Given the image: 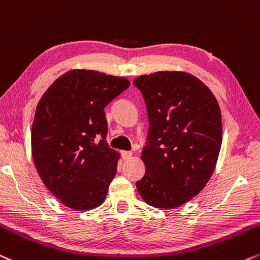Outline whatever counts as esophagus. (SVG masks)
<instances>
[{
  "label": "esophagus",
  "instance_id": "34e87169",
  "mask_svg": "<svg viewBox=\"0 0 260 260\" xmlns=\"http://www.w3.org/2000/svg\"><path fill=\"white\" fill-rule=\"evenodd\" d=\"M133 154L131 151H122V158L123 160H129V158H132Z\"/></svg>",
  "mask_w": 260,
  "mask_h": 260
}]
</instances>
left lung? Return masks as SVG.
<instances>
[{
  "mask_svg": "<svg viewBox=\"0 0 260 260\" xmlns=\"http://www.w3.org/2000/svg\"><path fill=\"white\" fill-rule=\"evenodd\" d=\"M133 83L150 123L142 154L146 170L137 189L152 207H179L214 172L223 138L219 105L202 81L183 71L142 75Z\"/></svg>",
  "mask_w": 260,
  "mask_h": 260,
  "instance_id": "obj_1",
  "label": "left lung"
}]
</instances>
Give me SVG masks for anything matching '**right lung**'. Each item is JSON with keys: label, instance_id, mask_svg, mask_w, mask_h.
<instances>
[{"label": "right lung", "instance_id": "add662e5", "mask_svg": "<svg viewBox=\"0 0 260 260\" xmlns=\"http://www.w3.org/2000/svg\"><path fill=\"white\" fill-rule=\"evenodd\" d=\"M126 77L76 69L43 93L31 128V152L47 189L75 211L99 207L120 154L106 143L105 106L129 87Z\"/></svg>", "mask_w": 260, "mask_h": 260}]
</instances>
